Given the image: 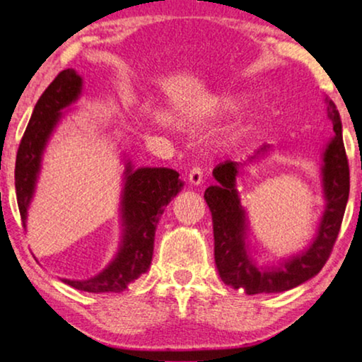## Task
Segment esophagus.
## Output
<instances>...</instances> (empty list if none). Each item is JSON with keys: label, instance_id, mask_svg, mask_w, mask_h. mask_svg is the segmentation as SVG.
<instances>
[{"label": "esophagus", "instance_id": "34e87169", "mask_svg": "<svg viewBox=\"0 0 362 362\" xmlns=\"http://www.w3.org/2000/svg\"><path fill=\"white\" fill-rule=\"evenodd\" d=\"M189 180H190V184H194V185H199L204 182V170H202V167L195 165L194 168H192L189 173Z\"/></svg>", "mask_w": 362, "mask_h": 362}]
</instances>
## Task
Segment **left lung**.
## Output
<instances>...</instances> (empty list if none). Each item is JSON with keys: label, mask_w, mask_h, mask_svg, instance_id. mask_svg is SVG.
Masks as SVG:
<instances>
[{"label": "left lung", "mask_w": 362, "mask_h": 362, "mask_svg": "<svg viewBox=\"0 0 362 362\" xmlns=\"http://www.w3.org/2000/svg\"><path fill=\"white\" fill-rule=\"evenodd\" d=\"M334 137L325 152L322 184L327 200L317 237L308 252L298 255L276 272H262L252 263L245 245V211L235 189L238 163L225 160L214 168L218 184L205 190L214 220L215 263L225 285L247 295L291 290L321 272L338 240L349 197V163L343 142V127L336 104L327 100Z\"/></svg>", "instance_id": "obj_1"}]
</instances>
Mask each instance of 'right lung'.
Wrapping results in <instances>:
<instances>
[{
  "label": "right lung",
  "mask_w": 362,
  "mask_h": 362,
  "mask_svg": "<svg viewBox=\"0 0 362 362\" xmlns=\"http://www.w3.org/2000/svg\"><path fill=\"white\" fill-rule=\"evenodd\" d=\"M79 93L81 77L74 69H64L47 86L33 110L30 124L19 142L14 167V185L23 225L35 192L42 148L59 120V110L76 100ZM180 189L182 182L178 180V173L172 168L132 170L129 165L122 199L124 242L117 258L95 278L86 281L66 279L67 285L89 293H120L127 288L129 283L146 273L152 262L153 237L158 218Z\"/></svg>",
  "instance_id": "add662e5"
}]
</instances>
